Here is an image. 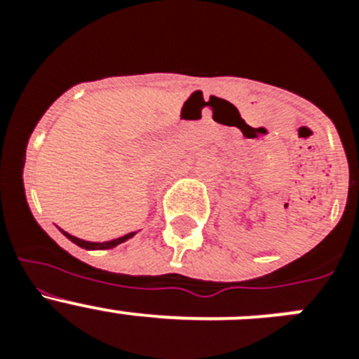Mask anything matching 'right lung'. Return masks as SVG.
Listing matches in <instances>:
<instances>
[{
    "label": "right lung",
    "instance_id": "right-lung-1",
    "mask_svg": "<svg viewBox=\"0 0 359 359\" xmlns=\"http://www.w3.org/2000/svg\"><path fill=\"white\" fill-rule=\"evenodd\" d=\"M66 237H68L72 243H75L77 246H81V248H86V250H107V248H115L116 244L123 243V241H128L131 239L133 236H135V231H131V233H128V236H123V237H118V239H113V241H106V243H90V241H82L79 239V237L75 236H69L68 231H62Z\"/></svg>",
    "mask_w": 359,
    "mask_h": 359
}]
</instances>
